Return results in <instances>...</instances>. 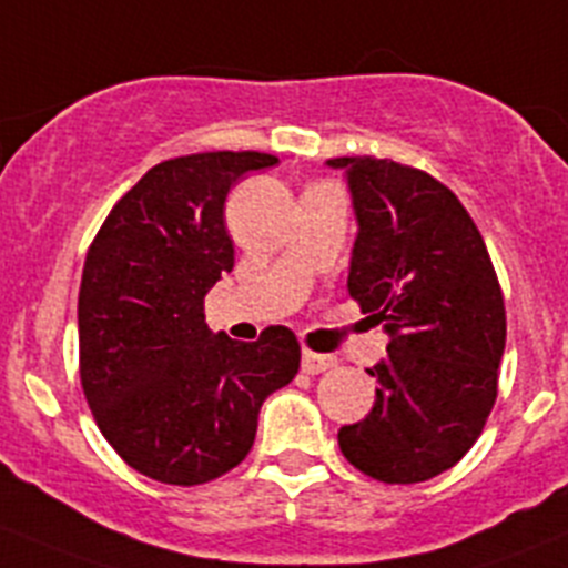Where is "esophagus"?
Returning <instances> with one entry per match:
<instances>
[{
  "instance_id": "1",
  "label": "esophagus",
  "mask_w": 568,
  "mask_h": 568,
  "mask_svg": "<svg viewBox=\"0 0 568 568\" xmlns=\"http://www.w3.org/2000/svg\"><path fill=\"white\" fill-rule=\"evenodd\" d=\"M337 365V359L328 354H317V351H310L304 348V356H301V368H304V374H323V371L334 368Z\"/></svg>"
}]
</instances>
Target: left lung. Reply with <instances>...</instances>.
<instances>
[{
	"mask_svg": "<svg viewBox=\"0 0 568 568\" xmlns=\"http://www.w3.org/2000/svg\"><path fill=\"white\" fill-rule=\"evenodd\" d=\"M348 170L359 234L348 293L390 334L365 368L376 387L365 420L337 432L339 452L385 485L426 483L466 457L499 393L505 295L483 234L446 183L374 155Z\"/></svg>",
	"mask_w": 568,
	"mask_h": 568,
	"instance_id": "left-lung-1",
	"label": "left lung"
}]
</instances>
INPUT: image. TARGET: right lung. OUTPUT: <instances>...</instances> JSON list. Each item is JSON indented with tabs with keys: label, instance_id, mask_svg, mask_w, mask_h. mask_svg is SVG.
Listing matches in <instances>:
<instances>
[{
	"label": "right lung",
	"instance_id": "add662e5",
	"mask_svg": "<svg viewBox=\"0 0 568 568\" xmlns=\"http://www.w3.org/2000/svg\"><path fill=\"white\" fill-rule=\"evenodd\" d=\"M258 150L161 161L116 200L85 253L78 295L80 385L102 437L144 477L212 483L247 457L264 398L301 368L298 337H212L203 298L234 270L225 197L275 164Z\"/></svg>",
	"mask_w": 568,
	"mask_h": 568
}]
</instances>
